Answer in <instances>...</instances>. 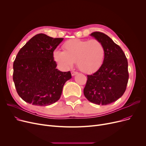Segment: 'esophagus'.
Wrapping results in <instances>:
<instances>
[{"instance_id":"1","label":"esophagus","mask_w":146,"mask_h":146,"mask_svg":"<svg viewBox=\"0 0 146 146\" xmlns=\"http://www.w3.org/2000/svg\"><path fill=\"white\" fill-rule=\"evenodd\" d=\"M77 74H78V72H75V71H72V76H74V75Z\"/></svg>"}]
</instances>
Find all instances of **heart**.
<instances>
[{
	"label": "heart",
	"instance_id": "heart-1",
	"mask_svg": "<svg viewBox=\"0 0 146 146\" xmlns=\"http://www.w3.org/2000/svg\"><path fill=\"white\" fill-rule=\"evenodd\" d=\"M64 51L54 52V58L62 67H71L77 62L79 70L85 73L97 71L102 66L105 57V47L98 40L70 39L63 45Z\"/></svg>",
	"mask_w": 146,
	"mask_h": 146
}]
</instances>
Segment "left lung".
Returning <instances> with one entry per match:
<instances>
[{
  "label": "left lung",
  "mask_w": 146,
  "mask_h": 146,
  "mask_svg": "<svg viewBox=\"0 0 146 146\" xmlns=\"http://www.w3.org/2000/svg\"><path fill=\"white\" fill-rule=\"evenodd\" d=\"M91 35L105 47V57L101 67L88 75L83 94L88 100L97 105L111 104L124 94L128 81V61L124 51L110 37L101 32Z\"/></svg>",
  "instance_id": "1"
}]
</instances>
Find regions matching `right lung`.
Here are the masks:
<instances>
[{"label":"right lung","mask_w":146,"mask_h":146,"mask_svg":"<svg viewBox=\"0 0 146 146\" xmlns=\"http://www.w3.org/2000/svg\"><path fill=\"white\" fill-rule=\"evenodd\" d=\"M62 38L38 34L19 51L13 64V80L19 96L26 102L47 106L60 99L64 83L72 78L70 71L56 68L53 52Z\"/></svg>","instance_id":"add662e5"}]
</instances>
